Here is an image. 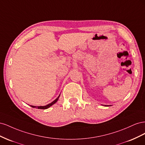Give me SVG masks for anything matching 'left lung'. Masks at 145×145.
I'll use <instances>...</instances> for the list:
<instances>
[{"instance_id": "left-lung-1", "label": "left lung", "mask_w": 145, "mask_h": 145, "mask_svg": "<svg viewBox=\"0 0 145 145\" xmlns=\"http://www.w3.org/2000/svg\"><path fill=\"white\" fill-rule=\"evenodd\" d=\"M105 106H106V105H105Z\"/></svg>"}]
</instances>
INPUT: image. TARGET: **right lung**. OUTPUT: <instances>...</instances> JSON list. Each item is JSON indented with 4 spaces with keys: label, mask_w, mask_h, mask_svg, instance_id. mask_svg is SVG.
I'll return each instance as SVG.
<instances>
[{
    "label": "right lung",
    "mask_w": 145,
    "mask_h": 145,
    "mask_svg": "<svg viewBox=\"0 0 145 145\" xmlns=\"http://www.w3.org/2000/svg\"><path fill=\"white\" fill-rule=\"evenodd\" d=\"M60 96V95H59ZM59 97L57 98L55 100H54L53 102H51V103H50V104H48V105H46V106H32V105H30L31 106L32 108H38V109H47V108H50L51 106H52V105H54L55 103H56L57 102V100H58V99H59Z\"/></svg>",
    "instance_id": "right-lung-1"
}]
</instances>
